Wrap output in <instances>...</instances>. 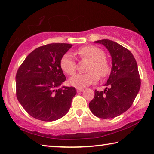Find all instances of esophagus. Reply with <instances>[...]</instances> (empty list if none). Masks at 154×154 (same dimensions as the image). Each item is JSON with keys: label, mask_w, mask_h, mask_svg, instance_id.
<instances>
[{"label": "esophagus", "mask_w": 154, "mask_h": 154, "mask_svg": "<svg viewBox=\"0 0 154 154\" xmlns=\"http://www.w3.org/2000/svg\"><path fill=\"white\" fill-rule=\"evenodd\" d=\"M83 91V89H81V88H79V89H77V92H82Z\"/></svg>", "instance_id": "34e87169"}]
</instances>
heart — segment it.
Listing matches in <instances>:
<instances>
[{
    "mask_svg": "<svg viewBox=\"0 0 154 154\" xmlns=\"http://www.w3.org/2000/svg\"><path fill=\"white\" fill-rule=\"evenodd\" d=\"M75 54L81 59H88L91 62L88 69L89 72L77 74L69 79V83L72 86L83 88L97 82L99 75L105 77L109 75L110 64L103 49L94 45H86L77 49ZM60 65L62 71L69 75H73L77 69L76 61L71 53H66L62 56Z\"/></svg>",
    "mask_w": 154,
    "mask_h": 154,
    "instance_id": "b5f03b06",
    "label": "heart"
}]
</instances>
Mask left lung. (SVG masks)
I'll list each match as a JSON object with an SVG mask.
<instances>
[{
	"instance_id": "1",
	"label": "left lung",
	"mask_w": 154,
	"mask_h": 154,
	"mask_svg": "<svg viewBox=\"0 0 154 154\" xmlns=\"http://www.w3.org/2000/svg\"><path fill=\"white\" fill-rule=\"evenodd\" d=\"M105 46L112 60L111 74L105 90L94 91L89 103L92 113L103 119L113 118L132 106L140 87V75L134 57L128 49L109 39L95 41Z\"/></svg>"
}]
</instances>
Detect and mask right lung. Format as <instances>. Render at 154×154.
Here are the masks:
<instances>
[{"instance_id": "obj_1", "label": "right lung", "mask_w": 154, "mask_h": 154, "mask_svg": "<svg viewBox=\"0 0 154 154\" xmlns=\"http://www.w3.org/2000/svg\"><path fill=\"white\" fill-rule=\"evenodd\" d=\"M72 47L51 43L33 50L17 70L16 96L26 111L34 118L52 122L67 113L77 92L74 87L57 89L66 80L60 65L62 56Z\"/></svg>"}]
</instances>
